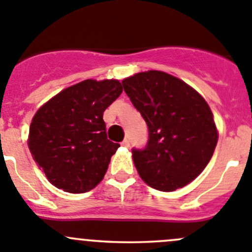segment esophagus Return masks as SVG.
<instances>
[{
	"instance_id": "34e87169",
	"label": "esophagus",
	"mask_w": 252,
	"mask_h": 252,
	"mask_svg": "<svg viewBox=\"0 0 252 252\" xmlns=\"http://www.w3.org/2000/svg\"><path fill=\"white\" fill-rule=\"evenodd\" d=\"M129 145H130V143H129L128 139H124L123 143H122V146H124V148H129Z\"/></svg>"
}]
</instances>
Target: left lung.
<instances>
[{
	"instance_id": "1",
	"label": "left lung",
	"mask_w": 252,
	"mask_h": 252,
	"mask_svg": "<svg viewBox=\"0 0 252 252\" xmlns=\"http://www.w3.org/2000/svg\"><path fill=\"white\" fill-rule=\"evenodd\" d=\"M122 84L148 124V145L131 155L141 180L162 192L187 186L206 168L218 143L211 107L167 72H138Z\"/></svg>"
}]
</instances>
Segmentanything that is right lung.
Returning <instances> with one entry per match:
<instances>
[{
	"label": "right lung",
	"mask_w": 252,
	"mask_h": 252,
	"mask_svg": "<svg viewBox=\"0 0 252 252\" xmlns=\"http://www.w3.org/2000/svg\"><path fill=\"white\" fill-rule=\"evenodd\" d=\"M119 80H85L51 97L29 126L28 148L49 182L70 193L94 189L119 144L107 139L103 112L122 94Z\"/></svg>",
	"instance_id": "1"
}]
</instances>
